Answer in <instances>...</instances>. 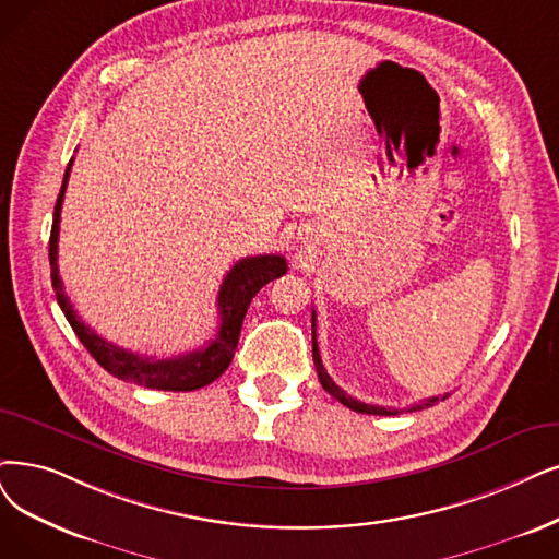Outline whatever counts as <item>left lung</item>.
<instances>
[{"instance_id": "8db88e82", "label": "left lung", "mask_w": 559, "mask_h": 559, "mask_svg": "<svg viewBox=\"0 0 559 559\" xmlns=\"http://www.w3.org/2000/svg\"><path fill=\"white\" fill-rule=\"evenodd\" d=\"M314 321H317V314H314V311H311V355H314V367H317V373H319V381H321L323 390H325L328 394H332L334 399H337L340 404H344L346 408H350V411H355V413H365V415H399L401 411H396V408H383V406L362 404V401L353 399L350 394H346L337 383L332 381V378H330V376H328V371H325V367H323V362H321V353H319V344H317V323H314ZM440 399H448V394H444V396H431V399H424V401H419V404L411 406L408 411H421V408H429V406L438 404Z\"/></svg>"}]
</instances>
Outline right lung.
Here are the masks:
<instances>
[{
    "instance_id": "add662e5",
    "label": "right lung",
    "mask_w": 559,
    "mask_h": 559,
    "mask_svg": "<svg viewBox=\"0 0 559 559\" xmlns=\"http://www.w3.org/2000/svg\"><path fill=\"white\" fill-rule=\"evenodd\" d=\"M71 167H73V158L63 171V183L55 204L52 231H50V271H52L50 277L57 294V302L66 314V319H69L73 332L78 334V340L84 344L88 353L94 355V360L105 371H109L111 376L126 383L144 385L151 390H165V392H192L213 383L215 378L225 373V369L234 360L242 319L248 314L252 298L261 292V286L286 273V259L280 254H259V257L240 259L231 267L217 294V311H219L217 334L202 348L190 350L186 355L167 357V360H155V357H146L140 353L126 350L121 346H115L111 342H105L103 337H98V334L78 317V311L73 309L69 296H66L63 282L59 277V265H57L59 217H61V202H63L66 183H69V176H71Z\"/></svg>"
}]
</instances>
